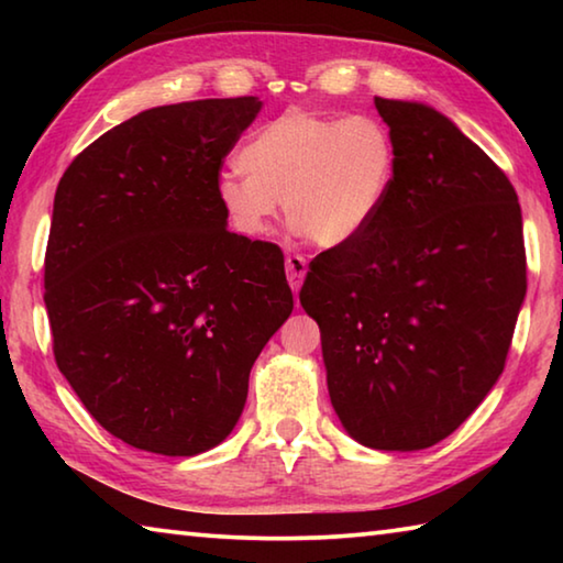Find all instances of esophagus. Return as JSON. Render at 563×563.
Here are the masks:
<instances>
[{"mask_svg":"<svg viewBox=\"0 0 563 563\" xmlns=\"http://www.w3.org/2000/svg\"><path fill=\"white\" fill-rule=\"evenodd\" d=\"M285 271H288V283H290L292 292L298 295L300 285L305 280V273H308V261H305L302 255L292 253V255H288V258H285Z\"/></svg>","mask_w":563,"mask_h":563,"instance_id":"1","label":"esophagus"}]
</instances>
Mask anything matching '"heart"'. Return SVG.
<instances>
[{
	"label": "heart",
	"instance_id": "1",
	"mask_svg": "<svg viewBox=\"0 0 563 563\" xmlns=\"http://www.w3.org/2000/svg\"><path fill=\"white\" fill-rule=\"evenodd\" d=\"M238 164L216 178L235 235L261 241L283 201L298 233L320 247L347 245L375 223L395 184L397 146L375 117L288 111L245 141Z\"/></svg>",
	"mask_w": 563,
	"mask_h": 563
}]
</instances>
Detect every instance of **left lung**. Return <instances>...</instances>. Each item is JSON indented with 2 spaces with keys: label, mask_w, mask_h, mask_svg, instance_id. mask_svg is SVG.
Masks as SVG:
<instances>
[{
  "label": "left lung",
  "mask_w": 563,
  "mask_h": 563,
  "mask_svg": "<svg viewBox=\"0 0 563 563\" xmlns=\"http://www.w3.org/2000/svg\"><path fill=\"white\" fill-rule=\"evenodd\" d=\"M397 146L383 211L310 263L330 402L352 440L427 450L470 417L507 362L527 295L521 208L504 170L427 103L375 97Z\"/></svg>",
  "instance_id": "1"
}]
</instances>
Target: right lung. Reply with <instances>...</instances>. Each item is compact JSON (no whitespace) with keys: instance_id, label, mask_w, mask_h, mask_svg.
Masks as SVG:
<instances>
[{"instance_id":"right-lung-1","label":"right lung","mask_w":563,"mask_h":563,"mask_svg":"<svg viewBox=\"0 0 563 563\" xmlns=\"http://www.w3.org/2000/svg\"><path fill=\"white\" fill-rule=\"evenodd\" d=\"M255 97L141 111L81 151L54 196L44 302L62 375L136 450L221 444L247 377L292 312L278 245L228 231L223 158Z\"/></svg>"}]
</instances>
